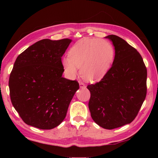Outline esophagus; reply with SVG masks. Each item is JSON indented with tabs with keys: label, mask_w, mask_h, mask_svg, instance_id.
Returning <instances> with one entry per match:
<instances>
[{
	"label": "esophagus",
	"mask_w": 158,
	"mask_h": 158,
	"mask_svg": "<svg viewBox=\"0 0 158 158\" xmlns=\"http://www.w3.org/2000/svg\"><path fill=\"white\" fill-rule=\"evenodd\" d=\"M79 85H80V88H85V85L83 83H80Z\"/></svg>",
	"instance_id": "esophagus-1"
}]
</instances>
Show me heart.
I'll list each match as a JSON object with an SVG mask.
<instances>
[{
	"mask_svg": "<svg viewBox=\"0 0 158 158\" xmlns=\"http://www.w3.org/2000/svg\"><path fill=\"white\" fill-rule=\"evenodd\" d=\"M115 49L111 43L96 38H84L72 46L68 57H64L62 64L71 77L81 75L84 81L96 83L102 80L113 64Z\"/></svg>",
	"mask_w": 158,
	"mask_h": 158,
	"instance_id": "1",
	"label": "heart"
}]
</instances>
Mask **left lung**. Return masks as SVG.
<instances>
[{
	"label": "left lung",
	"mask_w": 158,
	"mask_h": 158,
	"mask_svg": "<svg viewBox=\"0 0 158 158\" xmlns=\"http://www.w3.org/2000/svg\"><path fill=\"white\" fill-rule=\"evenodd\" d=\"M112 42L115 57L111 68L100 82L88 85V107L93 120L106 129L130 124L137 116L147 94V68L137 49L116 35Z\"/></svg>",
	"instance_id": "1"
}]
</instances>
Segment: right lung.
<instances>
[{"instance_id": "right-lung-1", "label": "right lung", "mask_w": 158, "mask_h": 158, "mask_svg": "<svg viewBox=\"0 0 158 158\" xmlns=\"http://www.w3.org/2000/svg\"><path fill=\"white\" fill-rule=\"evenodd\" d=\"M71 42L45 39L17 57L8 85L12 104L27 124L51 129L65 118L79 89L76 81L62 77V57Z\"/></svg>"}]
</instances>
